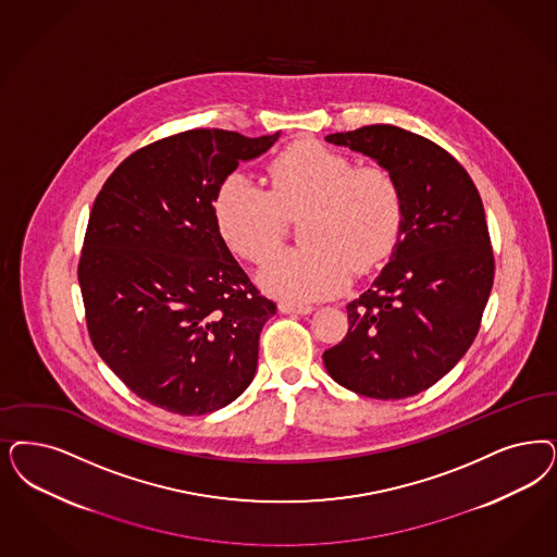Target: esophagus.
Segmentation results:
<instances>
[{
    "mask_svg": "<svg viewBox=\"0 0 557 557\" xmlns=\"http://www.w3.org/2000/svg\"><path fill=\"white\" fill-rule=\"evenodd\" d=\"M280 310L282 312H288V314H308L312 312L310 305H302V302H280Z\"/></svg>",
    "mask_w": 557,
    "mask_h": 557,
    "instance_id": "34e87169",
    "label": "esophagus"
}]
</instances>
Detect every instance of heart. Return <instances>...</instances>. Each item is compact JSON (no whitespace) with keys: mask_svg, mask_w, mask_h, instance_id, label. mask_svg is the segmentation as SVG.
<instances>
[{"mask_svg":"<svg viewBox=\"0 0 557 557\" xmlns=\"http://www.w3.org/2000/svg\"><path fill=\"white\" fill-rule=\"evenodd\" d=\"M213 213L231 249L261 265L280 249L288 220H298V249L269 261L259 280L275 296L325 298L356 273L379 268L404 228L405 195L397 174L358 166L347 153L300 141L268 166V191L231 174L215 193Z\"/></svg>","mask_w":557,"mask_h":557,"instance_id":"obj_1","label":"heart"}]
</instances>
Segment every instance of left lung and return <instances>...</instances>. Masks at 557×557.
<instances>
[{"instance_id":"obj_1","label":"left lung","mask_w":557,"mask_h":557,"mask_svg":"<svg viewBox=\"0 0 557 557\" xmlns=\"http://www.w3.org/2000/svg\"><path fill=\"white\" fill-rule=\"evenodd\" d=\"M325 139L391 169L405 195L397 247L347 305L349 329L323 354L326 372L364 397H413L450 372L480 331L496 271L480 191L453 153L401 127Z\"/></svg>"}]
</instances>
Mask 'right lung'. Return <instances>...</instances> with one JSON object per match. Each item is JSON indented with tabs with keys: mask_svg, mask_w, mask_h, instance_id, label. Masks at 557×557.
<instances>
[{
	"mask_svg": "<svg viewBox=\"0 0 557 557\" xmlns=\"http://www.w3.org/2000/svg\"><path fill=\"white\" fill-rule=\"evenodd\" d=\"M280 132L189 129L129 153L90 211L77 280L98 356L148 404L203 416L249 386L275 314L232 257L215 193Z\"/></svg>",
	"mask_w": 557,
	"mask_h": 557,
	"instance_id": "right-lung-1",
	"label": "right lung"
}]
</instances>
